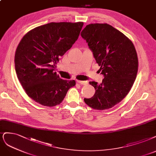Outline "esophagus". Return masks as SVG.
Segmentation results:
<instances>
[{"instance_id":"obj_1","label":"esophagus","mask_w":156,"mask_h":156,"mask_svg":"<svg viewBox=\"0 0 156 156\" xmlns=\"http://www.w3.org/2000/svg\"><path fill=\"white\" fill-rule=\"evenodd\" d=\"M77 83L81 85H87L88 83L87 80H77Z\"/></svg>"}]
</instances>
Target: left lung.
<instances>
[{"mask_svg":"<svg viewBox=\"0 0 156 156\" xmlns=\"http://www.w3.org/2000/svg\"><path fill=\"white\" fill-rule=\"evenodd\" d=\"M80 35L93 52L104 76L101 84L89 82L95 92L84 101L95 110L111 108L125 98L135 81L138 70L136 48L127 37L108 24H88Z\"/></svg>","mask_w":156,"mask_h":156,"instance_id":"1","label":"left lung"}]
</instances>
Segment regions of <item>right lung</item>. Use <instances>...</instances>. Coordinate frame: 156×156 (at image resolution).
Masks as SVG:
<instances>
[{"mask_svg": "<svg viewBox=\"0 0 156 156\" xmlns=\"http://www.w3.org/2000/svg\"><path fill=\"white\" fill-rule=\"evenodd\" d=\"M83 22L50 23L28 31L15 55V71L31 99L43 106L59 105L74 80H64L54 72L55 64L77 40Z\"/></svg>", "mask_w": 156, "mask_h": 156, "instance_id": "obj_1", "label": "right lung"}]
</instances>
